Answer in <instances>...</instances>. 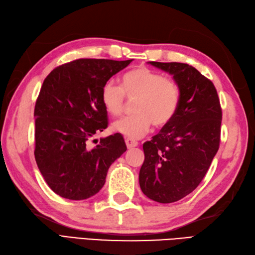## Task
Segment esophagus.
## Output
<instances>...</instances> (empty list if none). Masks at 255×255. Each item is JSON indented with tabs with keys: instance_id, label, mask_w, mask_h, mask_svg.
Masks as SVG:
<instances>
[{
	"instance_id": "obj_1",
	"label": "esophagus",
	"mask_w": 255,
	"mask_h": 255,
	"mask_svg": "<svg viewBox=\"0 0 255 255\" xmlns=\"http://www.w3.org/2000/svg\"><path fill=\"white\" fill-rule=\"evenodd\" d=\"M126 144H127V146H128V148H133V147H136L138 143L136 142V140H134V139H132V138L127 137V138H126Z\"/></svg>"
}]
</instances>
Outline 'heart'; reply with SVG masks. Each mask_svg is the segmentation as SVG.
Listing matches in <instances>:
<instances>
[{"label":"heart","instance_id":"obj_1","mask_svg":"<svg viewBox=\"0 0 255 255\" xmlns=\"http://www.w3.org/2000/svg\"><path fill=\"white\" fill-rule=\"evenodd\" d=\"M126 96L129 99L135 98V113L113 123L112 129L132 138L144 136L151 124L158 128L166 126L174 118L180 105L178 84L145 66L123 74L121 86L108 81L101 87V104L112 117L120 116L123 112Z\"/></svg>","mask_w":255,"mask_h":255}]
</instances>
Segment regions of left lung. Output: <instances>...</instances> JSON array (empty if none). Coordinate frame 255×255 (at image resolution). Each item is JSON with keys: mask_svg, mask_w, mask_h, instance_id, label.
<instances>
[{"mask_svg": "<svg viewBox=\"0 0 255 255\" xmlns=\"http://www.w3.org/2000/svg\"><path fill=\"white\" fill-rule=\"evenodd\" d=\"M173 76L180 88L174 118L143 145L139 170L143 193L158 203H173L193 192L206 174L220 142L222 108L214 84L193 66L149 62Z\"/></svg>", "mask_w": 255, "mask_h": 255, "instance_id": "obj_1", "label": "left lung"}]
</instances>
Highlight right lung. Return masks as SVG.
Masks as SVG:
<instances>
[{"instance_id": "1", "label": "right lung", "mask_w": 255, "mask_h": 255, "mask_svg": "<svg viewBox=\"0 0 255 255\" xmlns=\"http://www.w3.org/2000/svg\"><path fill=\"white\" fill-rule=\"evenodd\" d=\"M131 62L80 59L55 67L43 81L33 113L35 158L50 189L64 199L98 193L111 163L127 150L119 133L96 146L90 140L108 127L101 87Z\"/></svg>"}]
</instances>
